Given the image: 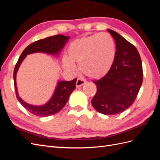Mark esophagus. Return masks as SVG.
<instances>
[{
  "label": "esophagus",
  "instance_id": "1",
  "mask_svg": "<svg viewBox=\"0 0 160 160\" xmlns=\"http://www.w3.org/2000/svg\"><path fill=\"white\" fill-rule=\"evenodd\" d=\"M85 83V81L84 79H81V78H78L76 82V87L77 88H79V87H81L83 85H84Z\"/></svg>",
  "mask_w": 160,
  "mask_h": 160
}]
</instances>
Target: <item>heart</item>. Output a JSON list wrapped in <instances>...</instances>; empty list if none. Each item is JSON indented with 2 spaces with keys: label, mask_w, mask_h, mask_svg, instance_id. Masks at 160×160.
<instances>
[{
  "label": "heart",
  "mask_w": 160,
  "mask_h": 160,
  "mask_svg": "<svg viewBox=\"0 0 160 160\" xmlns=\"http://www.w3.org/2000/svg\"><path fill=\"white\" fill-rule=\"evenodd\" d=\"M115 43L108 33H97L72 42L68 49V59H63L65 68L75 71L78 62L82 73L92 79H100L110 71L115 61Z\"/></svg>",
  "instance_id": "heart-1"
}]
</instances>
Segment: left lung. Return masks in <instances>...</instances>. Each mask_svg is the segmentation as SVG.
<instances>
[{
  "instance_id": "8db88e82",
  "label": "left lung",
  "mask_w": 160,
  "mask_h": 160,
  "mask_svg": "<svg viewBox=\"0 0 160 160\" xmlns=\"http://www.w3.org/2000/svg\"><path fill=\"white\" fill-rule=\"evenodd\" d=\"M108 31L115 42V61L108 74L93 81L97 92L91 103L98 112L111 115L122 113L134 102L143 82V69L135 47L117 32Z\"/></svg>"
}]
</instances>
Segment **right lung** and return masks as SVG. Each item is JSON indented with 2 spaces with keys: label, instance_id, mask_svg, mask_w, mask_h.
<instances>
[{
  "label": "right lung",
  "instance_id": "obj_1",
  "mask_svg": "<svg viewBox=\"0 0 160 160\" xmlns=\"http://www.w3.org/2000/svg\"><path fill=\"white\" fill-rule=\"evenodd\" d=\"M69 38V37L67 36L57 35L45 38L44 39L37 41L27 47L21 53L20 57L18 58V60L14 67L13 73L16 96L18 101L23 107L33 115L39 116V117H47V116L54 115L60 111L64 108L72 91L76 88L75 84L77 79L75 78L72 81H59L55 93L49 102L42 106H33L27 104L18 97L16 84V75L18 67L28 54L42 52L49 53V54L58 55V53L63 48Z\"/></svg>",
  "mask_w": 160,
  "mask_h": 160
}]
</instances>
